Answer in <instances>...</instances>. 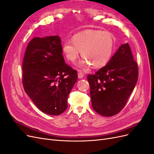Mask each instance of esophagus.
<instances>
[{
  "mask_svg": "<svg viewBox=\"0 0 154 154\" xmlns=\"http://www.w3.org/2000/svg\"><path fill=\"white\" fill-rule=\"evenodd\" d=\"M83 76H84V74H83V73L82 72H81L80 71H78V77L79 79H82L83 78Z\"/></svg>",
  "mask_w": 154,
  "mask_h": 154,
  "instance_id": "esophagus-1",
  "label": "esophagus"
}]
</instances>
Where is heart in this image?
<instances>
[{
    "mask_svg": "<svg viewBox=\"0 0 154 154\" xmlns=\"http://www.w3.org/2000/svg\"><path fill=\"white\" fill-rule=\"evenodd\" d=\"M72 41V43L67 41L63 44V53L69 61L74 63L81 52L83 59L79 67L84 69L91 65L94 69L103 67L113 53L112 35L108 31L88 30L74 35Z\"/></svg>",
    "mask_w": 154,
    "mask_h": 154,
    "instance_id": "obj_1",
    "label": "heart"
}]
</instances>
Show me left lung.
Here are the masks:
<instances>
[{
    "instance_id": "8db88e82",
    "label": "left lung",
    "mask_w": 154,
    "mask_h": 154,
    "mask_svg": "<svg viewBox=\"0 0 154 154\" xmlns=\"http://www.w3.org/2000/svg\"><path fill=\"white\" fill-rule=\"evenodd\" d=\"M138 79V67L128 43L122 44L105 66L89 74L92 108L110 117L123 109Z\"/></svg>"
}]
</instances>
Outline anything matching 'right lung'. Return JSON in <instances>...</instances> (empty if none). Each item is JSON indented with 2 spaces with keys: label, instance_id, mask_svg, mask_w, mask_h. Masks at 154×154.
I'll return each mask as SVG.
<instances>
[{
  "label": "right lung",
  "instance_id": "add662e5",
  "mask_svg": "<svg viewBox=\"0 0 154 154\" xmlns=\"http://www.w3.org/2000/svg\"><path fill=\"white\" fill-rule=\"evenodd\" d=\"M59 36L35 37L27 45L22 63L24 91L42 112L63 113L78 80L76 70L65 62Z\"/></svg>",
  "mask_w": 154,
  "mask_h": 154
}]
</instances>
